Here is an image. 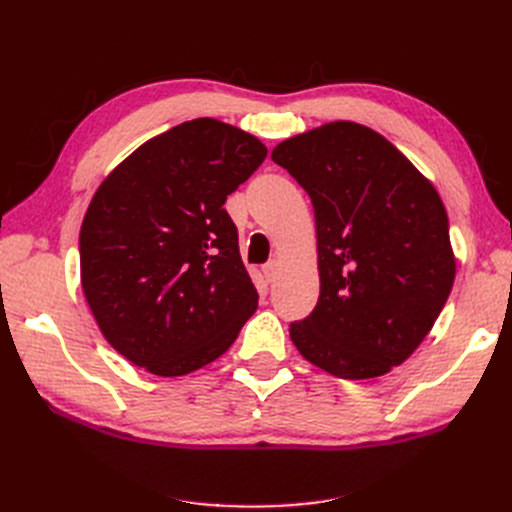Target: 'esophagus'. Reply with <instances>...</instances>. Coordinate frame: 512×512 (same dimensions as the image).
Returning a JSON list of instances; mask_svg holds the SVG:
<instances>
[{
	"mask_svg": "<svg viewBox=\"0 0 512 512\" xmlns=\"http://www.w3.org/2000/svg\"><path fill=\"white\" fill-rule=\"evenodd\" d=\"M262 275H265V280H267L269 284L275 282V277H277V262H275V260L267 262V265L262 267Z\"/></svg>",
	"mask_w": 512,
	"mask_h": 512,
	"instance_id": "esophagus-1",
	"label": "esophagus"
}]
</instances>
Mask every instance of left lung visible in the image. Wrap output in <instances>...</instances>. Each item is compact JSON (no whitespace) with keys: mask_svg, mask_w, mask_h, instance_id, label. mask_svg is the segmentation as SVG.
<instances>
[{"mask_svg":"<svg viewBox=\"0 0 512 512\" xmlns=\"http://www.w3.org/2000/svg\"><path fill=\"white\" fill-rule=\"evenodd\" d=\"M312 198L320 297L290 324L303 359L346 380L389 374L451 294L455 254L433 183L382 134L331 121L271 151Z\"/></svg>","mask_w":512,"mask_h":512,"instance_id":"1","label":"left lung"}]
</instances>
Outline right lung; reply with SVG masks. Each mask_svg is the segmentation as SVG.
Returning <instances> with one entry per match:
<instances>
[{"mask_svg": "<svg viewBox=\"0 0 512 512\" xmlns=\"http://www.w3.org/2000/svg\"><path fill=\"white\" fill-rule=\"evenodd\" d=\"M267 147L200 117L149 138L108 175L81 226V284L102 335L149 374L222 356L258 307L224 209Z\"/></svg>", "mask_w": 512, "mask_h": 512, "instance_id": "1", "label": "right lung"}]
</instances>
